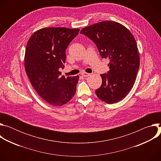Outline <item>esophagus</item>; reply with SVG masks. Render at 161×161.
<instances>
[{
    "label": "esophagus",
    "mask_w": 161,
    "mask_h": 161,
    "mask_svg": "<svg viewBox=\"0 0 161 161\" xmlns=\"http://www.w3.org/2000/svg\"><path fill=\"white\" fill-rule=\"evenodd\" d=\"M81 75L83 76L84 77H87V76H89L90 75V73H86V72H83V73H81Z\"/></svg>",
    "instance_id": "esophagus-1"
}]
</instances>
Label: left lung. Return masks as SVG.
Listing matches in <instances>:
<instances>
[{
  "label": "left lung",
  "instance_id": "left-lung-1",
  "mask_svg": "<svg viewBox=\"0 0 161 161\" xmlns=\"http://www.w3.org/2000/svg\"><path fill=\"white\" fill-rule=\"evenodd\" d=\"M84 34L96 44L102 58H108L109 71L102 74V85L96 90L102 101H120L132 89L140 67L137 43L131 32L116 21H104L82 29Z\"/></svg>",
  "mask_w": 161,
  "mask_h": 161
}]
</instances>
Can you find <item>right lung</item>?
I'll use <instances>...</instances> for the list:
<instances>
[{"label":"right lung","instance_id":"right-lung-1","mask_svg":"<svg viewBox=\"0 0 161 161\" xmlns=\"http://www.w3.org/2000/svg\"><path fill=\"white\" fill-rule=\"evenodd\" d=\"M79 29L45 27L31 36L26 46L24 63L34 88L44 101L62 106L75 96L79 76H61L65 50L79 33Z\"/></svg>","mask_w":161,"mask_h":161}]
</instances>
